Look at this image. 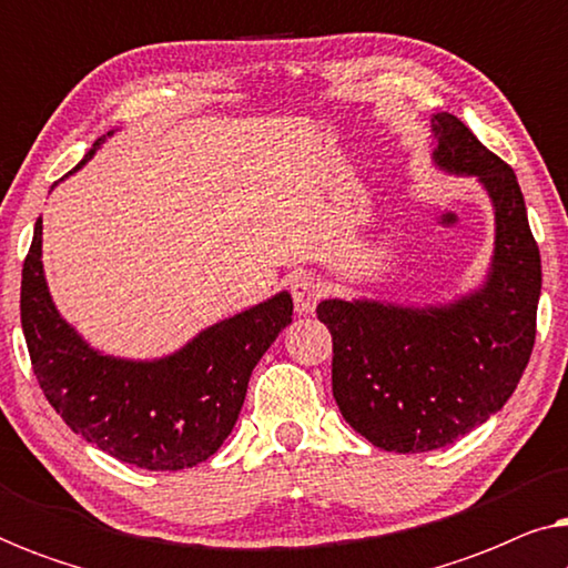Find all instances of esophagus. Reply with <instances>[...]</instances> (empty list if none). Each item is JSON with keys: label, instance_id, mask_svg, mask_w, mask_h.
<instances>
[{"label": "esophagus", "instance_id": "esophagus-1", "mask_svg": "<svg viewBox=\"0 0 568 568\" xmlns=\"http://www.w3.org/2000/svg\"><path fill=\"white\" fill-rule=\"evenodd\" d=\"M323 294H325V284L313 274H302L292 282L294 310H297L300 315L315 313V305L323 300Z\"/></svg>", "mask_w": 568, "mask_h": 568}]
</instances>
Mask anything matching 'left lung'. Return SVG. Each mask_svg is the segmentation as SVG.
Wrapping results in <instances>:
<instances>
[{"label": "left lung", "instance_id": "left-lung-1", "mask_svg": "<svg viewBox=\"0 0 568 568\" xmlns=\"http://www.w3.org/2000/svg\"><path fill=\"white\" fill-rule=\"evenodd\" d=\"M434 165L478 178L494 204L486 282L449 305L323 300L333 336V398L354 432L387 453L453 445L504 408L530 362L540 300V251L507 162L453 113L432 119Z\"/></svg>", "mask_w": 568, "mask_h": 568}]
</instances>
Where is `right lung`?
<instances>
[{
	"label": "right lung",
	"instance_id": "1",
	"mask_svg": "<svg viewBox=\"0 0 568 568\" xmlns=\"http://www.w3.org/2000/svg\"><path fill=\"white\" fill-rule=\"evenodd\" d=\"M41 235L38 220L22 263L20 321L45 400L69 429L121 463L183 470L209 460L237 422L253 367L292 323L290 292L209 325L162 359H121L92 348L59 315L43 276Z\"/></svg>",
	"mask_w": 568,
	"mask_h": 568
}]
</instances>
